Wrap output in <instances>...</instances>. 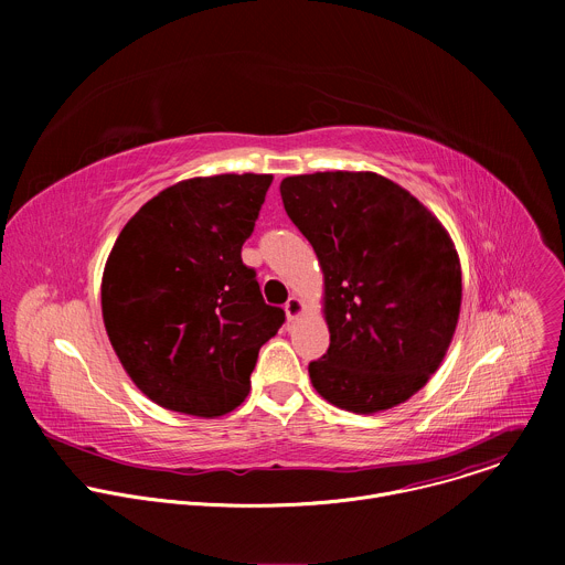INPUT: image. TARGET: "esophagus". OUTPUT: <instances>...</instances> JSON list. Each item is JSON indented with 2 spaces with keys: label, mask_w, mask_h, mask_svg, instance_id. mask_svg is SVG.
<instances>
[{
  "label": "esophagus",
  "mask_w": 565,
  "mask_h": 565,
  "mask_svg": "<svg viewBox=\"0 0 565 565\" xmlns=\"http://www.w3.org/2000/svg\"><path fill=\"white\" fill-rule=\"evenodd\" d=\"M284 310H286V317L292 321V319H297L303 312V301L299 297H288Z\"/></svg>",
  "instance_id": "34e87169"
}]
</instances>
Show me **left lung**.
<instances>
[{
  "mask_svg": "<svg viewBox=\"0 0 565 565\" xmlns=\"http://www.w3.org/2000/svg\"><path fill=\"white\" fill-rule=\"evenodd\" d=\"M324 273L331 347L308 364L315 391L353 414L418 393L454 338L462 279L447 230L373 172H317L279 185Z\"/></svg>",
  "mask_w": 565,
  "mask_h": 565,
  "instance_id": "obj_1",
  "label": "left lung"
}]
</instances>
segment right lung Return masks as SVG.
I'll return each mask as SVG.
<instances>
[{
    "label": "right lung",
    "instance_id": "right-lung-1",
    "mask_svg": "<svg viewBox=\"0 0 565 565\" xmlns=\"http://www.w3.org/2000/svg\"><path fill=\"white\" fill-rule=\"evenodd\" d=\"M270 183V174L181 181L118 234L103 319L120 364L156 405L216 418L250 393L259 349L286 319L241 259Z\"/></svg>",
    "mask_w": 565,
    "mask_h": 565
}]
</instances>
